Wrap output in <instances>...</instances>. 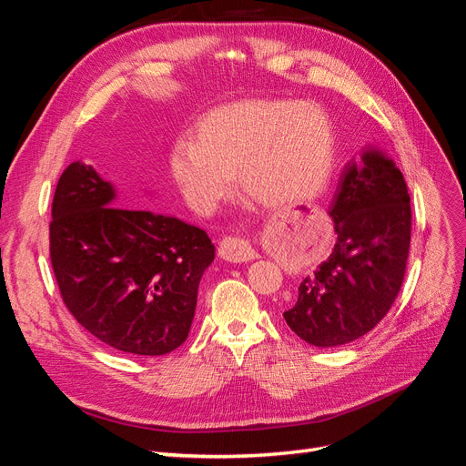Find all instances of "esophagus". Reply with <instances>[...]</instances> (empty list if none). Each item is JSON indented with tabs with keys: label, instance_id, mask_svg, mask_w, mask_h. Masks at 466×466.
Here are the masks:
<instances>
[{
	"label": "esophagus",
	"instance_id": "1",
	"mask_svg": "<svg viewBox=\"0 0 466 466\" xmlns=\"http://www.w3.org/2000/svg\"><path fill=\"white\" fill-rule=\"evenodd\" d=\"M219 257L228 262H248L258 258L257 250L250 247L248 241L245 238H237V237H225L219 243Z\"/></svg>",
	"mask_w": 466,
	"mask_h": 466
}]
</instances>
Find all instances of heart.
<instances>
[{
    "instance_id": "b5f03b06",
    "label": "heart",
    "mask_w": 466,
    "mask_h": 466,
    "mask_svg": "<svg viewBox=\"0 0 466 466\" xmlns=\"http://www.w3.org/2000/svg\"><path fill=\"white\" fill-rule=\"evenodd\" d=\"M334 161V134L315 105L245 101L208 112L194 137L171 147L173 178L185 200L209 214L233 190L270 209L301 206L324 188Z\"/></svg>"
}]
</instances>
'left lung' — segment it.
Returning a JSON list of instances; mask_svg holds the SVG:
<instances>
[{
  "instance_id": "obj_1",
  "label": "left lung",
  "mask_w": 466,
  "mask_h": 466,
  "mask_svg": "<svg viewBox=\"0 0 466 466\" xmlns=\"http://www.w3.org/2000/svg\"><path fill=\"white\" fill-rule=\"evenodd\" d=\"M336 243L305 276L284 311L288 327L317 348L354 342L383 319L400 291L412 209L402 173L379 147H365L338 180L329 208Z\"/></svg>"
}]
</instances>
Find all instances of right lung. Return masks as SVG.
<instances>
[{"label":"right lung","mask_w":466,"mask_h":466,"mask_svg":"<svg viewBox=\"0 0 466 466\" xmlns=\"http://www.w3.org/2000/svg\"><path fill=\"white\" fill-rule=\"evenodd\" d=\"M116 198L93 165L74 161L62 173L50 223L56 281L69 313L98 340L165 356L187 340L216 247L196 225Z\"/></svg>","instance_id":"obj_1"}]
</instances>
